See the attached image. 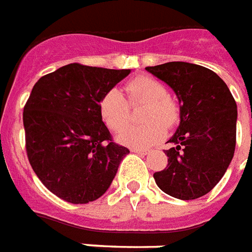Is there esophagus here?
I'll list each match as a JSON object with an SVG mask.
<instances>
[{"instance_id": "1", "label": "esophagus", "mask_w": 252, "mask_h": 252, "mask_svg": "<svg viewBox=\"0 0 252 252\" xmlns=\"http://www.w3.org/2000/svg\"><path fill=\"white\" fill-rule=\"evenodd\" d=\"M131 151L139 155H148V152H150L148 150H141V148H131Z\"/></svg>"}]
</instances>
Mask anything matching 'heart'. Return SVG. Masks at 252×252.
<instances>
[{"label": "heart", "instance_id": "heart-1", "mask_svg": "<svg viewBox=\"0 0 252 252\" xmlns=\"http://www.w3.org/2000/svg\"><path fill=\"white\" fill-rule=\"evenodd\" d=\"M124 95L111 89L101 97L98 109L102 121L113 132L122 131L130 118L129 105L145 102L141 120L145 123L121 132L119 141L132 148H150L165 135V126L171 128L179 120V105L169 97L167 88L159 80L150 76H139L123 87Z\"/></svg>", "mask_w": 252, "mask_h": 252}]
</instances>
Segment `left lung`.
Wrapping results in <instances>:
<instances>
[{"label": "left lung", "instance_id": "1", "mask_svg": "<svg viewBox=\"0 0 252 252\" xmlns=\"http://www.w3.org/2000/svg\"><path fill=\"white\" fill-rule=\"evenodd\" d=\"M147 70L169 85L180 102V124L164 154L168 164L154 173L169 196L192 200L211 191L223 178L236 144V102L211 69L172 61Z\"/></svg>", "mask_w": 252, "mask_h": 252}]
</instances>
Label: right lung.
Masks as SVG:
<instances>
[{
    "label": "right lung",
    "mask_w": 252,
    "mask_h": 252,
    "mask_svg": "<svg viewBox=\"0 0 252 252\" xmlns=\"http://www.w3.org/2000/svg\"><path fill=\"white\" fill-rule=\"evenodd\" d=\"M129 69L68 64L42 76L24 107L27 154L50 192L73 204L105 193L129 150L113 143L98 102Z\"/></svg>",
    "instance_id": "1"
}]
</instances>
